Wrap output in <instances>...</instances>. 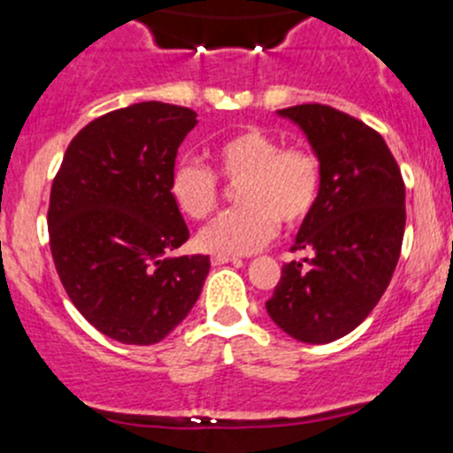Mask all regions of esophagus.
<instances>
[{
  "label": "esophagus",
  "instance_id": "obj_1",
  "mask_svg": "<svg viewBox=\"0 0 453 453\" xmlns=\"http://www.w3.org/2000/svg\"><path fill=\"white\" fill-rule=\"evenodd\" d=\"M212 265H226V263H241V258L227 257V254H212Z\"/></svg>",
  "mask_w": 453,
  "mask_h": 453
}]
</instances>
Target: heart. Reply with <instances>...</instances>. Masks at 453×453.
Returning <instances> with one entry per match:
<instances>
[{
  "mask_svg": "<svg viewBox=\"0 0 453 453\" xmlns=\"http://www.w3.org/2000/svg\"><path fill=\"white\" fill-rule=\"evenodd\" d=\"M219 173L239 186L241 208L221 214L203 227L199 245L214 254H252L285 226L301 223L314 208L320 164L310 148L288 146L258 128L230 134L214 148ZM170 195L195 221L217 210L221 186L208 165L183 157L170 173Z\"/></svg>",
  "mask_w": 453,
  "mask_h": 453,
  "instance_id": "heart-1",
  "label": "heart"
}]
</instances>
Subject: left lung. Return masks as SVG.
I'll list each match as a JSON object with an SVG mask.
<instances>
[{"instance_id":"obj_1","label":"left lung","mask_w":453,"mask_h":453,"mask_svg":"<svg viewBox=\"0 0 453 453\" xmlns=\"http://www.w3.org/2000/svg\"><path fill=\"white\" fill-rule=\"evenodd\" d=\"M303 130L320 164L314 208L265 310L296 341L332 343L357 329L388 289L405 232V183L376 130L341 110L303 104L276 110Z\"/></svg>"}]
</instances>
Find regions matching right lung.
<instances>
[{
  "mask_svg": "<svg viewBox=\"0 0 453 453\" xmlns=\"http://www.w3.org/2000/svg\"><path fill=\"white\" fill-rule=\"evenodd\" d=\"M195 126V110L161 101L108 112L79 130L52 181L57 274L83 319L119 343L164 341L210 272V257L173 254L190 232L170 173Z\"/></svg>",
  "mask_w": 453,
  "mask_h": 453,
  "instance_id": "1",
  "label": "right lung"
}]
</instances>
